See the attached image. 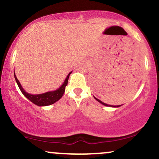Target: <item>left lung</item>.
<instances>
[{
	"label": "left lung",
	"instance_id": "obj_1",
	"mask_svg": "<svg viewBox=\"0 0 159 159\" xmlns=\"http://www.w3.org/2000/svg\"><path fill=\"white\" fill-rule=\"evenodd\" d=\"M94 98H95V99H96V100H97V101H98V102H100V103H101V104H102L103 105H104V106H107V107H120V106H121V105H118V106H112V105H108V104H105V103H104V102H102V101H100V100H99V99H98V98H95V97H94Z\"/></svg>",
	"mask_w": 159,
	"mask_h": 159
}]
</instances>
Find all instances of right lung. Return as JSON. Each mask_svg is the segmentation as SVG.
<instances>
[{
  "instance_id": "1",
  "label": "right lung",
  "mask_w": 159,
  "mask_h": 159,
  "mask_svg": "<svg viewBox=\"0 0 159 159\" xmlns=\"http://www.w3.org/2000/svg\"><path fill=\"white\" fill-rule=\"evenodd\" d=\"M71 74V72H70L69 75H67V77L66 78L65 81L64 82L61 87L59 88V89H57V90L52 91V92H48V93H43V94H39V95H31L29 94V93L25 92V90L23 89L21 85H20V82L17 78L15 74V81H16L17 84H18L19 89H20L21 93L24 94V96H26L29 100L30 101H32L33 104H35L38 106H48V105H51L54 103L58 101L59 99H60L61 97L63 96L64 95V91H65V88H66V86L68 84V79L69 77H70V75Z\"/></svg>"
}]
</instances>
